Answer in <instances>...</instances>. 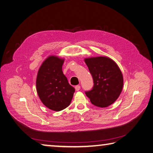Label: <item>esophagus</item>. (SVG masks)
Masks as SVG:
<instances>
[{
  "mask_svg": "<svg viewBox=\"0 0 153 153\" xmlns=\"http://www.w3.org/2000/svg\"><path fill=\"white\" fill-rule=\"evenodd\" d=\"M75 89H76V91H79L80 90V85H76V87H75Z\"/></svg>",
  "mask_w": 153,
  "mask_h": 153,
  "instance_id": "1",
  "label": "esophagus"
}]
</instances>
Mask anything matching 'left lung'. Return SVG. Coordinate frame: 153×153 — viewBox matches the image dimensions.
Wrapping results in <instances>:
<instances>
[{"label": "left lung", "mask_w": 153, "mask_h": 153, "mask_svg": "<svg viewBox=\"0 0 153 153\" xmlns=\"http://www.w3.org/2000/svg\"><path fill=\"white\" fill-rule=\"evenodd\" d=\"M94 80V87L85 94L91 104L105 108L113 104L121 94L123 88V76L116 63L107 57L85 58Z\"/></svg>", "instance_id": "8db88e82"}]
</instances>
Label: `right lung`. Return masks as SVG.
I'll use <instances>...</instances> for the list:
<instances>
[{
  "instance_id": "right-lung-1",
  "label": "right lung",
  "mask_w": 153,
  "mask_h": 153,
  "mask_svg": "<svg viewBox=\"0 0 153 153\" xmlns=\"http://www.w3.org/2000/svg\"><path fill=\"white\" fill-rule=\"evenodd\" d=\"M64 59L51 55L38 71L36 88L41 101L50 110L61 111L70 104L75 88L63 74Z\"/></svg>"
}]
</instances>
